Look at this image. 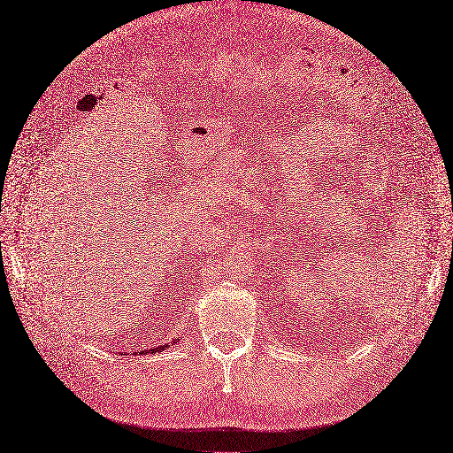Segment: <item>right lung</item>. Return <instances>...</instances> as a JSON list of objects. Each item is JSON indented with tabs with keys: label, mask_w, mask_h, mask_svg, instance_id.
<instances>
[{
	"label": "right lung",
	"mask_w": 453,
	"mask_h": 453,
	"mask_svg": "<svg viewBox=\"0 0 453 453\" xmlns=\"http://www.w3.org/2000/svg\"><path fill=\"white\" fill-rule=\"evenodd\" d=\"M164 349H167V344H165V347H158V349H153V350H150V352H157V350H164Z\"/></svg>",
	"instance_id": "right-lung-1"
}]
</instances>
